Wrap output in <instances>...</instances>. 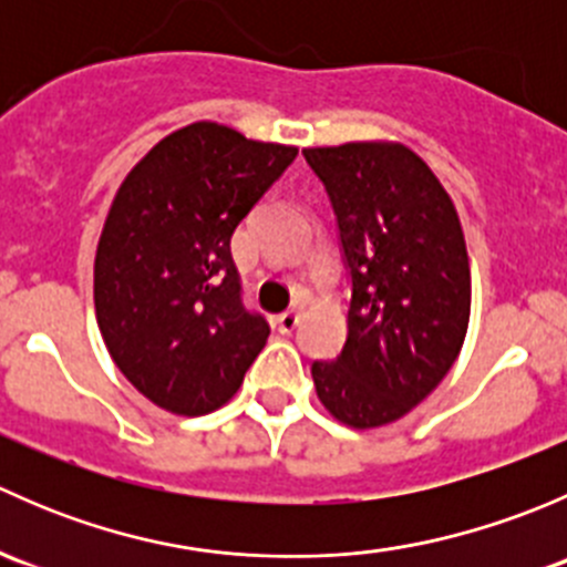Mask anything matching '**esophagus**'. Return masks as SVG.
Returning <instances> with one entry per match:
<instances>
[{
    "instance_id": "34e87169",
    "label": "esophagus",
    "mask_w": 567,
    "mask_h": 567,
    "mask_svg": "<svg viewBox=\"0 0 567 567\" xmlns=\"http://www.w3.org/2000/svg\"><path fill=\"white\" fill-rule=\"evenodd\" d=\"M299 320H301V312L299 310H285L282 316L277 318V326H279V331H282V334H290V331H293L296 326H299Z\"/></svg>"
}]
</instances>
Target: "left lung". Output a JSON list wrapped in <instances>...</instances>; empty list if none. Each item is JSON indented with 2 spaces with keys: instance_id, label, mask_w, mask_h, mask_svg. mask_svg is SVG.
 I'll return each instance as SVG.
<instances>
[{
  "instance_id": "8db88e82",
  "label": "left lung",
  "mask_w": 567,
  "mask_h": 567,
  "mask_svg": "<svg viewBox=\"0 0 567 567\" xmlns=\"http://www.w3.org/2000/svg\"><path fill=\"white\" fill-rule=\"evenodd\" d=\"M329 192L351 274L348 337L312 364L320 403L357 431L390 425L458 359L472 271L458 210L433 169L400 142L305 147Z\"/></svg>"
}]
</instances>
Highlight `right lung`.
<instances>
[{
	"mask_svg": "<svg viewBox=\"0 0 567 567\" xmlns=\"http://www.w3.org/2000/svg\"><path fill=\"white\" fill-rule=\"evenodd\" d=\"M296 153L199 120L120 183L95 251V318L120 373L158 409H219L266 346L271 329L244 307L230 238Z\"/></svg>",
	"mask_w": 567,
	"mask_h": 567,
	"instance_id": "right-lung-1",
	"label": "right lung"
}]
</instances>
